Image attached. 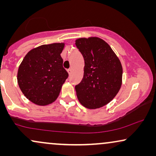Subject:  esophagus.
I'll return each instance as SVG.
<instances>
[{"instance_id": "34e87169", "label": "esophagus", "mask_w": 156, "mask_h": 156, "mask_svg": "<svg viewBox=\"0 0 156 156\" xmlns=\"http://www.w3.org/2000/svg\"><path fill=\"white\" fill-rule=\"evenodd\" d=\"M72 72V69H69L67 70V72H68V73H69V74H71Z\"/></svg>"}]
</instances>
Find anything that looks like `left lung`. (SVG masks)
Returning <instances> with one entry per match:
<instances>
[{
    "instance_id": "obj_1",
    "label": "left lung",
    "mask_w": 156,
    "mask_h": 156,
    "mask_svg": "<svg viewBox=\"0 0 156 156\" xmlns=\"http://www.w3.org/2000/svg\"><path fill=\"white\" fill-rule=\"evenodd\" d=\"M84 59V76L75 87L79 101L89 109L109 103L122 84V65L107 42L97 37L75 40Z\"/></svg>"
}]
</instances>
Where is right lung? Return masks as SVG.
<instances>
[{"label": "right lung", "mask_w": 156, "mask_h": 156, "mask_svg": "<svg viewBox=\"0 0 156 156\" xmlns=\"http://www.w3.org/2000/svg\"><path fill=\"white\" fill-rule=\"evenodd\" d=\"M65 43L42 44L32 49L19 66L17 80L23 94L38 106H47L57 99L68 77L60 54Z\"/></svg>", "instance_id": "right-lung-1"}]
</instances>
